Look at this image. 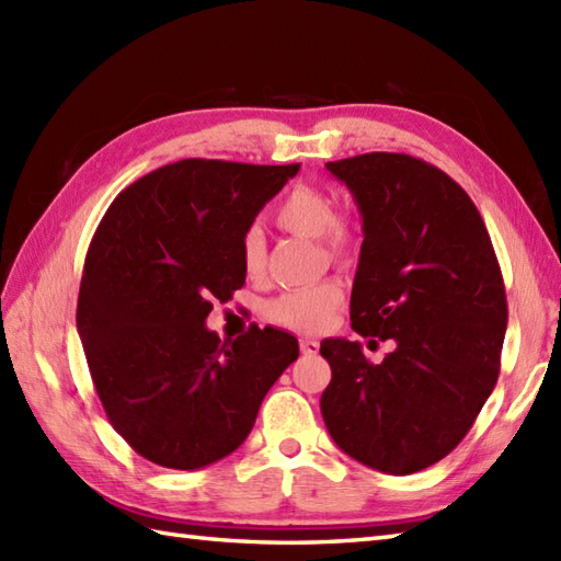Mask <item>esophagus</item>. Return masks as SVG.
<instances>
[{
  "label": "esophagus",
  "instance_id": "obj_1",
  "mask_svg": "<svg viewBox=\"0 0 561 561\" xmlns=\"http://www.w3.org/2000/svg\"><path fill=\"white\" fill-rule=\"evenodd\" d=\"M299 347H301L304 354H318L320 344H318V340H313V337H301V340H299Z\"/></svg>",
  "mask_w": 561,
  "mask_h": 561
}]
</instances>
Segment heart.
I'll return each mask as SVG.
<instances>
[{"mask_svg":"<svg viewBox=\"0 0 561 561\" xmlns=\"http://www.w3.org/2000/svg\"><path fill=\"white\" fill-rule=\"evenodd\" d=\"M274 224L296 236L320 238L325 243L328 257L335 262H344L354 255V226L337 217L335 199L318 187H294L274 211ZM241 262L248 277H260L262 270H265V241H262V233L257 229L245 231L241 241ZM342 301L344 291L340 284L323 282L316 284V287L291 289L274 296L265 306V316L274 325L311 332L323 328Z\"/></svg>","mask_w":561,"mask_h":561,"instance_id":"b5f03b06","label":"heart"}]
</instances>
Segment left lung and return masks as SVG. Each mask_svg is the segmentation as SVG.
Here are the masks:
<instances>
[{"label":"left lung","mask_w":561,"mask_h":561,"mask_svg":"<svg viewBox=\"0 0 561 561\" xmlns=\"http://www.w3.org/2000/svg\"><path fill=\"white\" fill-rule=\"evenodd\" d=\"M325 165L362 214L352 328L396 350L371 364L359 342H320L332 368L320 412L354 460L420 472L460 444L496 386L502 270L478 207L436 165L386 151Z\"/></svg>","instance_id":"1"}]
</instances>
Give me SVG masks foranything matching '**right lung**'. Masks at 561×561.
I'll list each match as a JSON object with an SVG mask.
<instances>
[{"label":"right lung","mask_w":561,"mask_h":561,"mask_svg":"<svg viewBox=\"0 0 561 561\" xmlns=\"http://www.w3.org/2000/svg\"><path fill=\"white\" fill-rule=\"evenodd\" d=\"M301 165L185 159L123 190L89 245L77 330L103 410L141 458L199 470L229 456L299 356L277 328L219 340L211 301L245 284L241 241Z\"/></svg>","instance_id":"obj_1"}]
</instances>
